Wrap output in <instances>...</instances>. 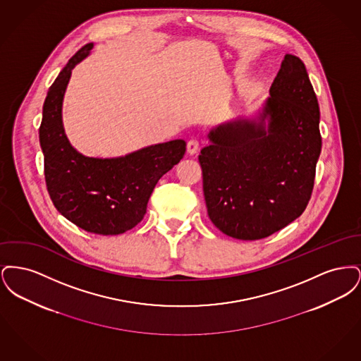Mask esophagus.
I'll return each instance as SVG.
<instances>
[{"label": "esophagus", "instance_id": "1", "mask_svg": "<svg viewBox=\"0 0 361 361\" xmlns=\"http://www.w3.org/2000/svg\"><path fill=\"white\" fill-rule=\"evenodd\" d=\"M187 152L190 155H195L199 152V140L197 139H190V140H188Z\"/></svg>", "mask_w": 361, "mask_h": 361}]
</instances>
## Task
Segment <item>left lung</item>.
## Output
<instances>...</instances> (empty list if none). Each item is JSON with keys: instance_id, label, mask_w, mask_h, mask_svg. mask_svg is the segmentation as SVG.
<instances>
[{"instance_id": "1", "label": "left lung", "mask_w": 361, "mask_h": 361, "mask_svg": "<svg viewBox=\"0 0 361 361\" xmlns=\"http://www.w3.org/2000/svg\"><path fill=\"white\" fill-rule=\"evenodd\" d=\"M269 92L258 121L219 126L199 155L208 216L237 240L284 228L303 214L314 188L319 105L300 58L284 56Z\"/></svg>"}]
</instances>
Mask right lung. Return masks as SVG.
Returning a JSON list of instances; mask_svg holds the SVG:
<instances>
[{
	"label": "right lung",
	"mask_w": 361,
	"mask_h": 361,
	"mask_svg": "<svg viewBox=\"0 0 361 361\" xmlns=\"http://www.w3.org/2000/svg\"><path fill=\"white\" fill-rule=\"evenodd\" d=\"M92 47L87 43L75 52L50 86L39 139L55 208L87 233L116 235L143 219L155 184L183 159L187 145L177 139L112 159L84 157L70 146L62 126V100L71 70Z\"/></svg>",
	"instance_id": "1"
}]
</instances>
